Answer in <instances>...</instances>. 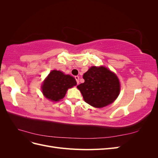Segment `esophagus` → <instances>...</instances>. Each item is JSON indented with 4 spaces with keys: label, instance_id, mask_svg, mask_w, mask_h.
Returning <instances> with one entry per match:
<instances>
[{
    "label": "esophagus",
    "instance_id": "obj_1",
    "mask_svg": "<svg viewBox=\"0 0 158 158\" xmlns=\"http://www.w3.org/2000/svg\"><path fill=\"white\" fill-rule=\"evenodd\" d=\"M74 78H75V79H76V82H77V84H79V76H76Z\"/></svg>",
    "mask_w": 158,
    "mask_h": 158
}]
</instances>
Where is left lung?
<instances>
[{
  "mask_svg": "<svg viewBox=\"0 0 158 158\" xmlns=\"http://www.w3.org/2000/svg\"><path fill=\"white\" fill-rule=\"evenodd\" d=\"M84 82L77 88L84 101L97 108L112 103L118 96L121 86L117 75L105 66L91 67L83 75Z\"/></svg>",
  "mask_w": 158,
  "mask_h": 158,
  "instance_id": "8db88e82",
  "label": "left lung"
}]
</instances>
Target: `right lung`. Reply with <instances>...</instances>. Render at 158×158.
<instances>
[{
  "label": "right lung",
  "mask_w": 158,
  "mask_h": 158,
  "mask_svg": "<svg viewBox=\"0 0 158 158\" xmlns=\"http://www.w3.org/2000/svg\"><path fill=\"white\" fill-rule=\"evenodd\" d=\"M76 84L73 76L64 74L63 72L53 70L47 76L42 84L41 89L44 96L52 102H59L66 95L69 88Z\"/></svg>",
  "instance_id": "obj_1"
}]
</instances>
